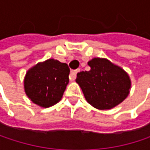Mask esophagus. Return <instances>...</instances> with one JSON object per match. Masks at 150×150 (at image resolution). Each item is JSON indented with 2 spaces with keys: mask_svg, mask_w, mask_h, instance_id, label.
Listing matches in <instances>:
<instances>
[{
  "mask_svg": "<svg viewBox=\"0 0 150 150\" xmlns=\"http://www.w3.org/2000/svg\"><path fill=\"white\" fill-rule=\"evenodd\" d=\"M78 72H80V69H75V70H72L71 71V74H70V80L71 81H74L75 79V77H76V74L78 73Z\"/></svg>",
  "mask_w": 150,
  "mask_h": 150,
  "instance_id": "1",
  "label": "esophagus"
}]
</instances>
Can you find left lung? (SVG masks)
<instances>
[{
    "label": "left lung",
    "mask_w": 150,
    "mask_h": 150,
    "mask_svg": "<svg viewBox=\"0 0 150 150\" xmlns=\"http://www.w3.org/2000/svg\"><path fill=\"white\" fill-rule=\"evenodd\" d=\"M88 65L90 70L78 73L75 81L89 104L98 109H110L126 99L131 81L122 68L98 57Z\"/></svg>",
    "instance_id": "1"
}]
</instances>
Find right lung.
<instances>
[{
	"instance_id": "add662e5",
	"label": "right lung",
	"mask_w": 150,
	"mask_h": 150,
	"mask_svg": "<svg viewBox=\"0 0 150 150\" xmlns=\"http://www.w3.org/2000/svg\"><path fill=\"white\" fill-rule=\"evenodd\" d=\"M69 68L57 60L48 59L28 70L24 78V89L35 104L48 108L57 103L69 83Z\"/></svg>"
}]
</instances>
